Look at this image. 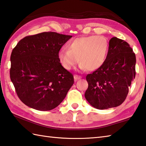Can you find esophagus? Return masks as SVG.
Listing matches in <instances>:
<instances>
[{"label": "esophagus", "mask_w": 146, "mask_h": 146, "mask_svg": "<svg viewBox=\"0 0 146 146\" xmlns=\"http://www.w3.org/2000/svg\"><path fill=\"white\" fill-rule=\"evenodd\" d=\"M74 79H75L76 81H77V80H79V79H80L81 78H82L81 76H78V75H74Z\"/></svg>", "instance_id": "34e87169"}]
</instances>
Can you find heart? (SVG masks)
Wrapping results in <instances>:
<instances>
[{
	"instance_id": "b5f03b06",
	"label": "heart",
	"mask_w": 146,
	"mask_h": 146,
	"mask_svg": "<svg viewBox=\"0 0 146 146\" xmlns=\"http://www.w3.org/2000/svg\"><path fill=\"white\" fill-rule=\"evenodd\" d=\"M108 42L103 36L91 35L77 38L62 48L58 58L64 69L70 70L79 62L80 68L90 71L98 70L105 63L108 52Z\"/></svg>"
}]
</instances>
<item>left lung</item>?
I'll use <instances>...</instances> for the list:
<instances>
[{"label":"left lung","instance_id":"1","mask_svg":"<svg viewBox=\"0 0 146 146\" xmlns=\"http://www.w3.org/2000/svg\"><path fill=\"white\" fill-rule=\"evenodd\" d=\"M135 55L129 44L117 37L111 38L105 63L86 76V100L99 110L120 105L135 79Z\"/></svg>","mask_w":146,"mask_h":146}]
</instances>
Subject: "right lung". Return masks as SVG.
<instances>
[{"label": "right lung", "instance_id": "1", "mask_svg": "<svg viewBox=\"0 0 146 146\" xmlns=\"http://www.w3.org/2000/svg\"><path fill=\"white\" fill-rule=\"evenodd\" d=\"M72 37L43 32L23 38L13 50L11 80L26 105L48 111L64 100L74 84V76L62 67L58 53Z\"/></svg>", "mask_w": 146, "mask_h": 146}]
</instances>
